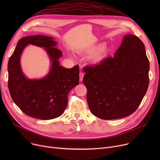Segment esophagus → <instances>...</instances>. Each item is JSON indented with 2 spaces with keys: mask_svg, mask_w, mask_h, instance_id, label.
Segmentation results:
<instances>
[{
  "mask_svg": "<svg viewBox=\"0 0 160 160\" xmlns=\"http://www.w3.org/2000/svg\"><path fill=\"white\" fill-rule=\"evenodd\" d=\"M83 75H84V74H83V72H80L79 74V77H80V80L82 82V80H83Z\"/></svg>",
  "mask_w": 160,
  "mask_h": 160,
  "instance_id": "obj_1",
  "label": "esophagus"
}]
</instances>
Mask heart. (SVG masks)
<instances>
[{
	"label": "heart",
	"instance_id": "obj_1",
	"mask_svg": "<svg viewBox=\"0 0 160 160\" xmlns=\"http://www.w3.org/2000/svg\"><path fill=\"white\" fill-rule=\"evenodd\" d=\"M95 50V48H93L89 49L88 51V52H92ZM105 52H106V48L104 47H102V46L100 47L97 50V51L91 56L90 60L92 62H97V61L100 60V59H101L103 57Z\"/></svg>",
	"mask_w": 160,
	"mask_h": 160
}]
</instances>
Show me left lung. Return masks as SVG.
Here are the masks:
<instances>
[{"instance_id": "1", "label": "left lung", "mask_w": 160, "mask_h": 160, "mask_svg": "<svg viewBox=\"0 0 160 160\" xmlns=\"http://www.w3.org/2000/svg\"><path fill=\"white\" fill-rule=\"evenodd\" d=\"M149 61L145 45L127 34L113 55L86 66L82 80L91 112L104 120L121 119L135 112L149 84Z\"/></svg>"}]
</instances>
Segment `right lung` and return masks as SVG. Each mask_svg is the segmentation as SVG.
<instances>
[{"label":"right lung","instance_id":"1","mask_svg":"<svg viewBox=\"0 0 160 160\" xmlns=\"http://www.w3.org/2000/svg\"><path fill=\"white\" fill-rule=\"evenodd\" d=\"M54 39L42 35L24 37L8 61V84L13 101L25 114L38 119H52L62 115L69 91L79 83V66L67 69L60 65L62 52L55 47ZM28 44L44 48L52 62L50 71L43 79H28L22 71L20 56Z\"/></svg>","mask_w":160,"mask_h":160}]
</instances>
